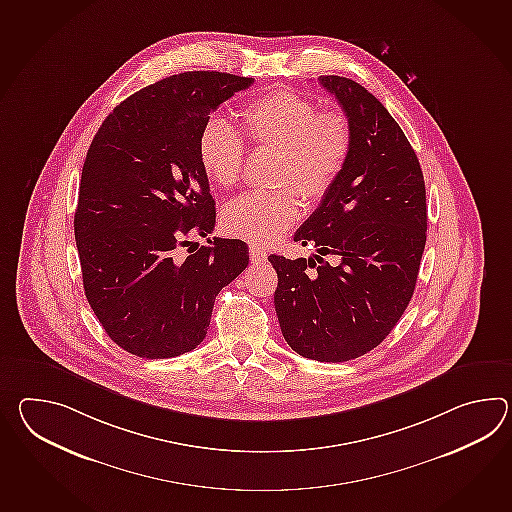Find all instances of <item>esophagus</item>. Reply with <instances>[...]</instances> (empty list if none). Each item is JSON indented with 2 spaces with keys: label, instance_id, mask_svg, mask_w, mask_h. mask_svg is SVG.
Here are the masks:
<instances>
[{
  "label": "esophagus",
  "instance_id": "obj_1",
  "mask_svg": "<svg viewBox=\"0 0 512 512\" xmlns=\"http://www.w3.org/2000/svg\"><path fill=\"white\" fill-rule=\"evenodd\" d=\"M250 259L251 262H255V264H261V262L268 259V255H266V251L261 250L259 246H250Z\"/></svg>",
  "mask_w": 512,
  "mask_h": 512
}]
</instances>
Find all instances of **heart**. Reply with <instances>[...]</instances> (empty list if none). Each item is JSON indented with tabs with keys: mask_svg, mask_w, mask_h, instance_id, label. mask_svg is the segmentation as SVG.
I'll return each mask as SVG.
<instances>
[{
	"mask_svg": "<svg viewBox=\"0 0 512 512\" xmlns=\"http://www.w3.org/2000/svg\"><path fill=\"white\" fill-rule=\"evenodd\" d=\"M242 132L253 147L279 150L275 183L294 185L308 202L329 194L345 169L353 148V126L340 108L318 104L294 90H273L240 112ZM198 161L216 187L239 182L244 143L239 132L220 117L205 121L198 136ZM299 218L294 189L242 194L222 211V226L231 237L268 244Z\"/></svg>",
	"mask_w": 512,
	"mask_h": 512,
	"instance_id": "b5f03b06",
	"label": "heart"
}]
</instances>
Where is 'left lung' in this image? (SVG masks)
I'll return each mask as SVG.
<instances>
[{"mask_svg": "<svg viewBox=\"0 0 512 512\" xmlns=\"http://www.w3.org/2000/svg\"><path fill=\"white\" fill-rule=\"evenodd\" d=\"M353 126L338 182L297 229L308 259L270 255L284 340L318 362H349L386 340L411 301L426 244L421 163L384 104L358 82L323 75Z\"/></svg>", "mask_w": 512, "mask_h": 512, "instance_id": "1", "label": "left lung"}]
</instances>
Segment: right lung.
Listing matches in <instances>:
<instances>
[{
    "mask_svg": "<svg viewBox=\"0 0 512 512\" xmlns=\"http://www.w3.org/2000/svg\"><path fill=\"white\" fill-rule=\"evenodd\" d=\"M253 79L185 71L115 106L82 167L75 240L84 294L106 334L139 358H174L204 341L218 292L246 270L244 240L178 253L215 228L198 161L209 115Z\"/></svg>",
    "mask_w": 512,
    "mask_h": 512,
    "instance_id": "1",
    "label": "right lung"
}]
</instances>
